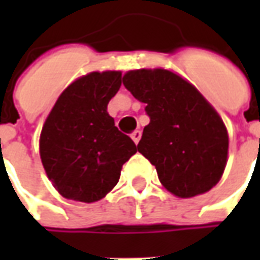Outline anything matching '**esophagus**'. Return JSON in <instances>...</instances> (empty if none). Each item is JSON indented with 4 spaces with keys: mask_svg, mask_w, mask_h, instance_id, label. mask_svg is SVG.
I'll return each instance as SVG.
<instances>
[{
    "mask_svg": "<svg viewBox=\"0 0 260 260\" xmlns=\"http://www.w3.org/2000/svg\"><path fill=\"white\" fill-rule=\"evenodd\" d=\"M141 136H142L141 131H135V132L131 135V138H132V139H134V142H135L136 145H138V143H139V141H141Z\"/></svg>",
    "mask_w": 260,
    "mask_h": 260,
    "instance_id": "obj_1",
    "label": "esophagus"
}]
</instances>
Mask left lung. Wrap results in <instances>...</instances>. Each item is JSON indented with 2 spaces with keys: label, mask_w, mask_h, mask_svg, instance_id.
Instances as JSON below:
<instances>
[{
  "label": "left lung",
  "mask_w": 260,
  "mask_h": 260,
  "mask_svg": "<svg viewBox=\"0 0 260 260\" xmlns=\"http://www.w3.org/2000/svg\"><path fill=\"white\" fill-rule=\"evenodd\" d=\"M122 83L150 118L138 150L156 167L163 186L178 198L210 191L227 164L229 135L205 97L167 69H136Z\"/></svg>",
  "instance_id": "obj_1"
}]
</instances>
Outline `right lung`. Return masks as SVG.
Masks as SVG:
<instances>
[{"mask_svg":"<svg viewBox=\"0 0 260 260\" xmlns=\"http://www.w3.org/2000/svg\"><path fill=\"white\" fill-rule=\"evenodd\" d=\"M121 72H91L65 89L43 125L40 157L48 180L67 199L100 201L117 185L138 147L107 113Z\"/></svg>","mask_w":260,"mask_h":260,"instance_id":"right-lung-1","label":"right lung"}]
</instances>
